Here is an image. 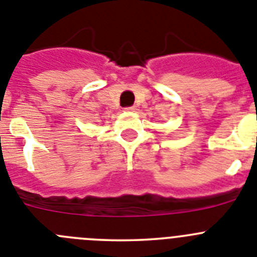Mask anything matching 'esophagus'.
Returning a JSON list of instances; mask_svg holds the SVG:
<instances>
[{
	"label": "esophagus",
	"mask_w": 257,
	"mask_h": 257,
	"mask_svg": "<svg viewBox=\"0 0 257 257\" xmlns=\"http://www.w3.org/2000/svg\"><path fill=\"white\" fill-rule=\"evenodd\" d=\"M124 110H127V112H133V110H135V107H126Z\"/></svg>",
	"instance_id": "34e87169"
}]
</instances>
